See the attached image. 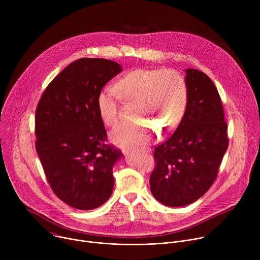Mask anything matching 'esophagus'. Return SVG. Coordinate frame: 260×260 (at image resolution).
Returning <instances> with one entry per match:
<instances>
[{
    "instance_id": "esophagus-1",
    "label": "esophagus",
    "mask_w": 260,
    "mask_h": 260,
    "mask_svg": "<svg viewBox=\"0 0 260 260\" xmlns=\"http://www.w3.org/2000/svg\"><path fill=\"white\" fill-rule=\"evenodd\" d=\"M124 153H125V154H127V153H128V151H124Z\"/></svg>"
}]
</instances>
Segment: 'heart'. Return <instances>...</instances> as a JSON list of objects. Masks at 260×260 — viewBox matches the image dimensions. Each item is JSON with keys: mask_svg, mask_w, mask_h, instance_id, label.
Wrapping results in <instances>:
<instances>
[{"mask_svg": "<svg viewBox=\"0 0 260 260\" xmlns=\"http://www.w3.org/2000/svg\"><path fill=\"white\" fill-rule=\"evenodd\" d=\"M187 81L172 69H137L123 75L115 88L105 87L98 95L100 115L108 126L119 119V103L136 105L135 119L147 120L155 129L167 135L176 129L186 109ZM143 120L125 122L111 134V140L123 148H135L149 142L154 129Z\"/></svg>", "mask_w": 260, "mask_h": 260, "instance_id": "obj_1", "label": "heart"}]
</instances>
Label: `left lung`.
<instances>
[{"instance_id":"left-lung-1","label":"left lung","mask_w":260,"mask_h":260,"mask_svg":"<svg viewBox=\"0 0 260 260\" xmlns=\"http://www.w3.org/2000/svg\"><path fill=\"white\" fill-rule=\"evenodd\" d=\"M188 99L175 133L154 148L153 197L169 207L187 206L215 182L229 147L228 123L216 86L205 73L187 69Z\"/></svg>"}]
</instances>
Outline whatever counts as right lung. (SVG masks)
Wrapping results in <instances>:
<instances>
[{
    "label": "right lung",
    "instance_id": "obj_1",
    "mask_svg": "<svg viewBox=\"0 0 260 260\" xmlns=\"http://www.w3.org/2000/svg\"><path fill=\"white\" fill-rule=\"evenodd\" d=\"M121 66L105 58H79L45 88L36 109V150L49 186L67 205L92 210L112 194V169L123 154L106 144L98 95Z\"/></svg>",
    "mask_w": 260,
    "mask_h": 260
}]
</instances>
